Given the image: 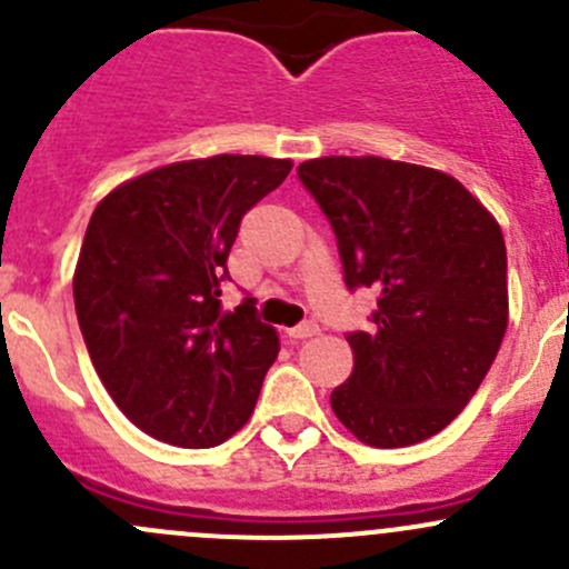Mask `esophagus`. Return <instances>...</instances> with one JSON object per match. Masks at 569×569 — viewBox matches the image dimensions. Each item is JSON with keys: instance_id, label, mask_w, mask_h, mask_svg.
Returning <instances> with one entry per match:
<instances>
[{"instance_id": "esophagus-1", "label": "esophagus", "mask_w": 569, "mask_h": 569, "mask_svg": "<svg viewBox=\"0 0 569 569\" xmlns=\"http://www.w3.org/2000/svg\"><path fill=\"white\" fill-rule=\"evenodd\" d=\"M286 332H289V338H295V341H306V338L317 336L319 325H313V321H302V325L291 327V330H286Z\"/></svg>"}]
</instances>
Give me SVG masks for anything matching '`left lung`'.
I'll return each mask as SVG.
<instances>
[{
	"label": "left lung",
	"instance_id": "obj_1",
	"mask_svg": "<svg viewBox=\"0 0 569 569\" xmlns=\"http://www.w3.org/2000/svg\"><path fill=\"white\" fill-rule=\"evenodd\" d=\"M336 233L343 283L371 289L369 330L347 332L355 369L330 396L338 421L380 449L449 427L507 332V244L457 178L380 157L297 168Z\"/></svg>",
	"mask_w": 569,
	"mask_h": 569
}]
</instances>
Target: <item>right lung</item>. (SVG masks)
Listing matches in <instances>:
<instances>
[{"label": "right lung", "instance_id": "1", "mask_svg": "<svg viewBox=\"0 0 569 569\" xmlns=\"http://www.w3.org/2000/svg\"><path fill=\"white\" fill-rule=\"evenodd\" d=\"M289 159L222 153L109 192L73 274L79 330L107 393L134 427L211 449L244 427L280 352L244 297L222 311L242 217L289 176Z\"/></svg>", "mask_w": 569, "mask_h": 569}]
</instances>
